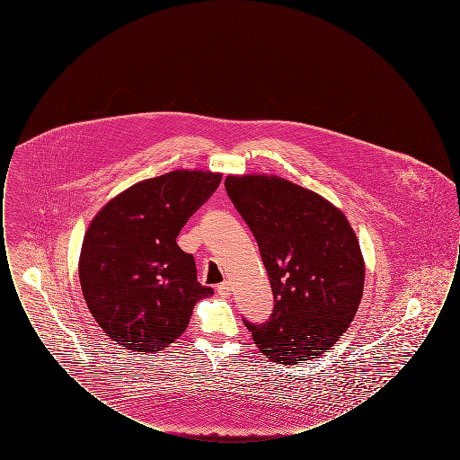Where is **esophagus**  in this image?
Returning <instances> with one entry per match:
<instances>
[{"instance_id":"obj_1","label":"esophagus","mask_w":460,"mask_h":460,"mask_svg":"<svg viewBox=\"0 0 460 460\" xmlns=\"http://www.w3.org/2000/svg\"><path fill=\"white\" fill-rule=\"evenodd\" d=\"M231 291H233V288H231V283H227V281H224V283L217 286V293L224 298H227L231 295Z\"/></svg>"}]
</instances>
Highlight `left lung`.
Masks as SVG:
<instances>
[{
  "label": "left lung",
  "instance_id": "1",
  "mask_svg": "<svg viewBox=\"0 0 460 460\" xmlns=\"http://www.w3.org/2000/svg\"><path fill=\"white\" fill-rule=\"evenodd\" d=\"M227 195L259 243L274 293L267 324L250 329L269 360L295 366L336 345L360 305L366 262L347 216L272 174H229Z\"/></svg>",
  "mask_w": 460,
  "mask_h": 460
}]
</instances>
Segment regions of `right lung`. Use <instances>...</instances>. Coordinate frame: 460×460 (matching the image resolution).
<instances>
[{"mask_svg":"<svg viewBox=\"0 0 460 460\" xmlns=\"http://www.w3.org/2000/svg\"><path fill=\"white\" fill-rule=\"evenodd\" d=\"M222 174L177 169L139 181L89 222L79 281L105 334L129 350L158 351L186 331L195 304L212 295L175 238L217 190Z\"/></svg>","mask_w":460,"mask_h":460,"instance_id":"add662e5","label":"right lung"}]
</instances>
